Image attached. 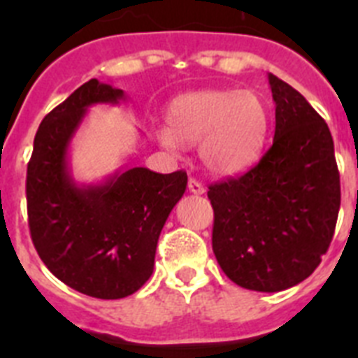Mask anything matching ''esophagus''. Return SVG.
<instances>
[{"mask_svg":"<svg viewBox=\"0 0 358 358\" xmlns=\"http://www.w3.org/2000/svg\"><path fill=\"white\" fill-rule=\"evenodd\" d=\"M188 189H189V192H192V194H195V195H202V194H204V192H206V189H204V186H202L199 181H195V179H189V181H188Z\"/></svg>","mask_w":358,"mask_h":358,"instance_id":"1","label":"esophagus"}]
</instances>
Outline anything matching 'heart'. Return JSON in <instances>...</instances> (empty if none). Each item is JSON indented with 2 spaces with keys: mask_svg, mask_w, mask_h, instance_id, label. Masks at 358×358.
Listing matches in <instances>:
<instances>
[{
  "mask_svg": "<svg viewBox=\"0 0 358 358\" xmlns=\"http://www.w3.org/2000/svg\"><path fill=\"white\" fill-rule=\"evenodd\" d=\"M157 131L163 147L197 145L204 169L218 177L245 172L260 157L268 131L264 98L249 90H199L179 94Z\"/></svg>",
  "mask_w": 358,
  "mask_h": 358,
  "instance_id": "b5f03b06",
  "label": "heart"
}]
</instances>
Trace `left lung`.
Listing matches in <instances>:
<instances>
[{
  "mask_svg": "<svg viewBox=\"0 0 358 358\" xmlns=\"http://www.w3.org/2000/svg\"><path fill=\"white\" fill-rule=\"evenodd\" d=\"M276 103L273 145L236 179L210 186L213 252L236 285L280 292L321 264L341 206L327 122L292 85L268 73Z\"/></svg>",
  "mask_w": 358,
  "mask_h": 358,
  "instance_id": "1",
  "label": "left lung"
}]
</instances>
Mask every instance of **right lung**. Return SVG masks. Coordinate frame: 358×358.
I'll return each mask as SVG.
<instances>
[{
	"instance_id": "obj_1",
	"label": "right lung",
	"mask_w": 358,
	"mask_h": 358,
	"mask_svg": "<svg viewBox=\"0 0 358 358\" xmlns=\"http://www.w3.org/2000/svg\"><path fill=\"white\" fill-rule=\"evenodd\" d=\"M125 100L122 90L91 78L44 116L27 170L28 226L37 255L71 289L120 299L152 276L157 240L182 197V170H118L100 185H78L68 150L87 109Z\"/></svg>"
}]
</instances>
